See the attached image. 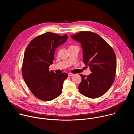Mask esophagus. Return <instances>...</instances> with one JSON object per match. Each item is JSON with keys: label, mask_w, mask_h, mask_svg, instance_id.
<instances>
[{"label": "esophagus", "mask_w": 134, "mask_h": 134, "mask_svg": "<svg viewBox=\"0 0 134 134\" xmlns=\"http://www.w3.org/2000/svg\"><path fill=\"white\" fill-rule=\"evenodd\" d=\"M74 74H72V73H68V75L69 76H73Z\"/></svg>", "instance_id": "esophagus-1"}]
</instances>
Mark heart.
Listing matches in <instances>:
<instances>
[{
    "instance_id": "1",
    "label": "heart",
    "mask_w": 134,
    "mask_h": 134,
    "mask_svg": "<svg viewBox=\"0 0 134 134\" xmlns=\"http://www.w3.org/2000/svg\"><path fill=\"white\" fill-rule=\"evenodd\" d=\"M71 46H70V47H71Z\"/></svg>"
}]
</instances>
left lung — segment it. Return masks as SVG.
Wrapping results in <instances>:
<instances>
[{
    "instance_id": "8db88e82",
    "label": "left lung",
    "mask_w": 134,
    "mask_h": 134,
    "mask_svg": "<svg viewBox=\"0 0 134 134\" xmlns=\"http://www.w3.org/2000/svg\"><path fill=\"white\" fill-rule=\"evenodd\" d=\"M71 36L81 43L83 63L88 65L92 72L86 77L80 74L82 81L79 91L90 98H99L108 91L115 79L116 54L112 47L95 33L81 31Z\"/></svg>"
}]
</instances>
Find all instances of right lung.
<instances>
[{
	"label": "right lung",
	"mask_w": 134,
	"mask_h": 134,
	"mask_svg": "<svg viewBox=\"0 0 134 134\" xmlns=\"http://www.w3.org/2000/svg\"><path fill=\"white\" fill-rule=\"evenodd\" d=\"M67 38L66 34L60 36L48 32L34 38L26 48L22 68L23 77L32 94L41 100H52L62 93L68 75L50 71L49 66L53 64L55 49Z\"/></svg>",
	"instance_id": "add662e5"
}]
</instances>
